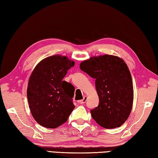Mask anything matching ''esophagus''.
I'll list each match as a JSON object with an SVG mask.
<instances>
[{
    "label": "esophagus",
    "mask_w": 158,
    "mask_h": 158,
    "mask_svg": "<svg viewBox=\"0 0 158 158\" xmlns=\"http://www.w3.org/2000/svg\"><path fill=\"white\" fill-rule=\"evenodd\" d=\"M87 96H85L84 97H83V98L82 99V100H81V101H78V103H81V104H84L85 102H86V101H87Z\"/></svg>",
    "instance_id": "esophagus-1"
}]
</instances>
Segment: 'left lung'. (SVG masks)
<instances>
[{"label": "left lung", "mask_w": 158, "mask_h": 158, "mask_svg": "<svg viewBox=\"0 0 158 158\" xmlns=\"http://www.w3.org/2000/svg\"><path fill=\"white\" fill-rule=\"evenodd\" d=\"M80 66L96 80L99 104L90 111L92 118L105 128L123 125L131 114L134 98L131 74L124 60L103 55L90 57Z\"/></svg>", "instance_id": "left-lung-1"}]
</instances>
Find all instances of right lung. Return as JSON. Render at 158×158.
Instances as JSON below:
<instances>
[{
	"label": "right lung",
	"instance_id": "add662e5",
	"mask_svg": "<svg viewBox=\"0 0 158 158\" xmlns=\"http://www.w3.org/2000/svg\"><path fill=\"white\" fill-rule=\"evenodd\" d=\"M75 62L66 56L55 55L40 61L30 75L27 89L33 118L47 128L65 123L75 108L74 87L63 81Z\"/></svg>",
	"mask_w": 158,
	"mask_h": 158
}]
</instances>
